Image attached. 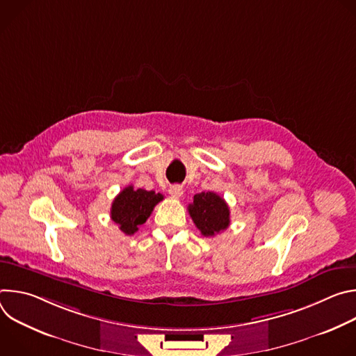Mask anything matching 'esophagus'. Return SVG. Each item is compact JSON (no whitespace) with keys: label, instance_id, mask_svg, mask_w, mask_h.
I'll return each mask as SVG.
<instances>
[{"label":"esophagus","instance_id":"esophagus-1","mask_svg":"<svg viewBox=\"0 0 356 356\" xmlns=\"http://www.w3.org/2000/svg\"><path fill=\"white\" fill-rule=\"evenodd\" d=\"M169 194L179 198V197L183 195V187L180 184H173V186L169 187Z\"/></svg>","mask_w":356,"mask_h":356}]
</instances>
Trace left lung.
Masks as SVG:
<instances>
[{"mask_svg":"<svg viewBox=\"0 0 356 356\" xmlns=\"http://www.w3.org/2000/svg\"><path fill=\"white\" fill-rule=\"evenodd\" d=\"M188 214L204 236H214L229 227V207L214 191L195 194L188 204Z\"/></svg>","mask_w":356,"mask_h":356,"instance_id":"8db88e82","label":"left lung"}]
</instances>
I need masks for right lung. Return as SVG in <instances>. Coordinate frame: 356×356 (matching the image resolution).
Instances as JSON below:
<instances>
[{
	"mask_svg": "<svg viewBox=\"0 0 356 356\" xmlns=\"http://www.w3.org/2000/svg\"><path fill=\"white\" fill-rule=\"evenodd\" d=\"M163 198V194L154 190H135L134 186H128L113 201L111 220L124 234L134 235Z\"/></svg>",
	"mask_w": 356,
	"mask_h": 356,
	"instance_id": "add662e5",
	"label": "right lung"
}]
</instances>
